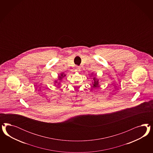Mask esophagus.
I'll return each instance as SVG.
<instances>
[{"label": "esophagus", "instance_id": "esophagus-1", "mask_svg": "<svg viewBox=\"0 0 153 153\" xmlns=\"http://www.w3.org/2000/svg\"><path fill=\"white\" fill-rule=\"evenodd\" d=\"M79 66H77L76 67V71H79Z\"/></svg>", "mask_w": 153, "mask_h": 153}]
</instances>
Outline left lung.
<instances>
[{
	"instance_id": "obj_1",
	"label": "left lung",
	"mask_w": 153,
	"mask_h": 153,
	"mask_svg": "<svg viewBox=\"0 0 153 153\" xmlns=\"http://www.w3.org/2000/svg\"><path fill=\"white\" fill-rule=\"evenodd\" d=\"M94 83L93 84V85H94V88H95V87H97V81H95V79H94Z\"/></svg>"
}]
</instances>
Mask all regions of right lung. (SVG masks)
Returning a JSON list of instances; mask_svg holds the SVG:
<instances>
[{
    "label": "right lung",
    "mask_w": 153,
    "mask_h": 153,
    "mask_svg": "<svg viewBox=\"0 0 153 153\" xmlns=\"http://www.w3.org/2000/svg\"><path fill=\"white\" fill-rule=\"evenodd\" d=\"M65 76V74L63 75V74H61V76H59V79H61L62 77H63L64 76Z\"/></svg>",
    "instance_id": "obj_1"
}]
</instances>
